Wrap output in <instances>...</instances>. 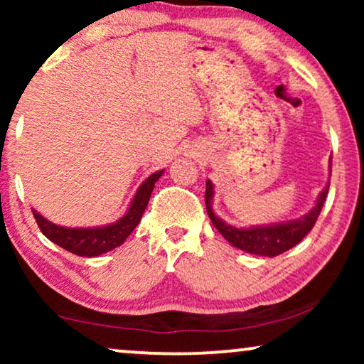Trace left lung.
I'll return each instance as SVG.
<instances>
[{
	"label": "left lung",
	"instance_id": "obj_1",
	"mask_svg": "<svg viewBox=\"0 0 364 364\" xmlns=\"http://www.w3.org/2000/svg\"><path fill=\"white\" fill-rule=\"evenodd\" d=\"M330 172H331V159H330ZM328 191H330V182L326 183L325 188L318 196L315 205L308 213L295 218V220L288 222H278V223H268V225H255V227H233L225 223L220 217L213 212L212 202H213V183L207 181L205 187V207L207 213L210 217L213 227L222 233L228 243L233 247L240 248V250L247 253H253V255H263V257H277L280 253L290 250L300 243L305 238L310 230L315 225L318 215H320L323 203L326 200Z\"/></svg>",
	"mask_w": 364,
	"mask_h": 364
}]
</instances>
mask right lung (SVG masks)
<instances>
[{"mask_svg": "<svg viewBox=\"0 0 364 364\" xmlns=\"http://www.w3.org/2000/svg\"><path fill=\"white\" fill-rule=\"evenodd\" d=\"M164 171L154 172L152 176H149L146 181L141 183V187L137 188L136 196L131 200L127 212L116 220L114 223L102 227H61L56 223L49 222L48 218H44L38 210H33V215L36 218L38 227L41 228V232L46 235L49 240L56 243L64 250L74 253L79 257H99L102 253L111 252L114 248L121 247L126 238L131 235L134 228L141 222L142 213L146 210L149 198L156 187V182L161 178Z\"/></svg>", "mask_w": 364, "mask_h": 364, "instance_id": "obj_1", "label": "right lung"}]
</instances>
